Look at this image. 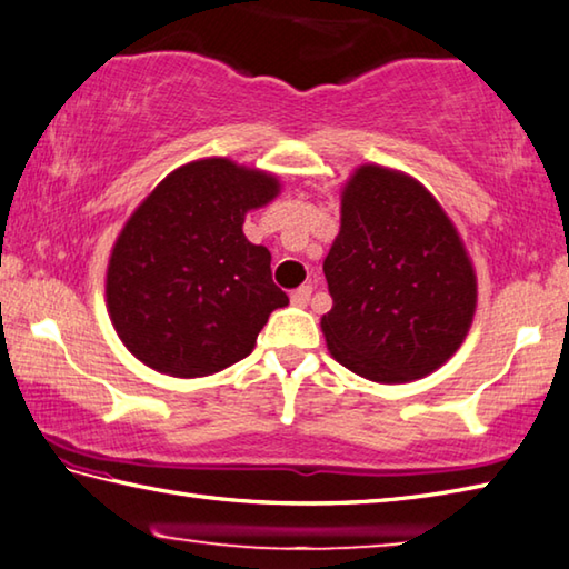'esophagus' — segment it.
<instances>
[{
  "label": "esophagus",
  "mask_w": 569,
  "mask_h": 569,
  "mask_svg": "<svg viewBox=\"0 0 569 569\" xmlns=\"http://www.w3.org/2000/svg\"><path fill=\"white\" fill-rule=\"evenodd\" d=\"M311 293H313V288L311 286H301V288H296V291L291 293V303L293 306H306L311 301Z\"/></svg>",
  "instance_id": "1"
}]
</instances>
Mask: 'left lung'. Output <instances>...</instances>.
I'll return each mask as SVG.
<instances>
[{
  "mask_svg": "<svg viewBox=\"0 0 569 569\" xmlns=\"http://www.w3.org/2000/svg\"><path fill=\"white\" fill-rule=\"evenodd\" d=\"M323 276L333 301L321 317L331 357L372 382L436 372L471 329V258L436 197L402 171L362 164L349 177Z\"/></svg>",
  "mask_w": 569,
  "mask_h": 569,
  "instance_id": "left-lung-1",
  "label": "left lung"
}]
</instances>
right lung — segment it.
<instances>
[{"label":"right lung","mask_w":569,"mask_h":569,"mask_svg":"<svg viewBox=\"0 0 569 569\" xmlns=\"http://www.w3.org/2000/svg\"><path fill=\"white\" fill-rule=\"evenodd\" d=\"M278 192L268 171L210 157L171 171L133 210L106 270L108 317L133 357L204 377L250 355L288 296L242 222Z\"/></svg>","instance_id":"obj_1"}]
</instances>
